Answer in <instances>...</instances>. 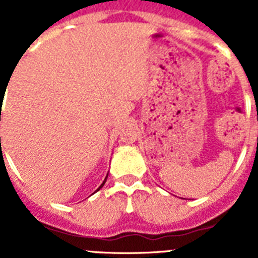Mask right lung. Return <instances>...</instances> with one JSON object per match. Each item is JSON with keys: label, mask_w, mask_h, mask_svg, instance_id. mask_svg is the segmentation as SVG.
I'll list each match as a JSON object with an SVG mask.
<instances>
[{"label": "right lung", "mask_w": 258, "mask_h": 258, "mask_svg": "<svg viewBox=\"0 0 258 258\" xmlns=\"http://www.w3.org/2000/svg\"><path fill=\"white\" fill-rule=\"evenodd\" d=\"M104 182H106V179H104V181H103V183H102V184H101V186H99V188H98V190H101V188H102V187H103V184H104ZM98 190H97V191H98Z\"/></svg>", "instance_id": "1"}]
</instances>
